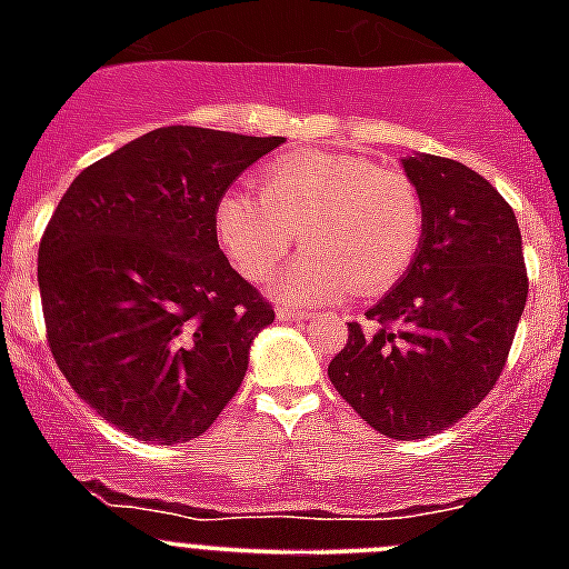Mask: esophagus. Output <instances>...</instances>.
I'll list each match as a JSON object with an SVG mask.
<instances>
[{"mask_svg": "<svg viewBox=\"0 0 569 569\" xmlns=\"http://www.w3.org/2000/svg\"><path fill=\"white\" fill-rule=\"evenodd\" d=\"M276 319L288 321V325H305V321L310 319V313H305V310H299V308H288V305H281V308H276Z\"/></svg>", "mask_w": 569, "mask_h": 569, "instance_id": "34e87169", "label": "esophagus"}]
</instances>
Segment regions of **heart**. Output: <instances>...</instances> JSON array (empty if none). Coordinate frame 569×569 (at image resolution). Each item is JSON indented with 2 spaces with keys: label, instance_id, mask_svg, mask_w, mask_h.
<instances>
[{
  "label": "heart",
  "instance_id": "heart-1",
  "mask_svg": "<svg viewBox=\"0 0 569 569\" xmlns=\"http://www.w3.org/2000/svg\"><path fill=\"white\" fill-rule=\"evenodd\" d=\"M421 233L416 184L361 156H281L259 170V193L228 190L216 204L219 244L248 279H268L296 236L308 244L276 281L301 305L379 293L410 268Z\"/></svg>",
  "mask_w": 569,
  "mask_h": 569
}]
</instances>
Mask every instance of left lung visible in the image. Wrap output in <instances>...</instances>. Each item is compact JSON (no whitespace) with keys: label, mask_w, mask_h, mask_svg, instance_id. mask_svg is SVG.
<instances>
[{"label":"left lung","mask_w":569,"mask_h":569,"mask_svg":"<svg viewBox=\"0 0 569 569\" xmlns=\"http://www.w3.org/2000/svg\"><path fill=\"white\" fill-rule=\"evenodd\" d=\"M425 204L407 273L367 319L350 321L328 367L341 399L387 439H427L465 419L505 370L527 301L521 230L510 204L467 164L401 159Z\"/></svg>","instance_id":"obj_1"}]
</instances>
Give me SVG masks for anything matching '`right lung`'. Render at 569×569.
Segmentation results:
<instances>
[{
	"label": "right lung",
	"instance_id": "obj_1",
	"mask_svg": "<svg viewBox=\"0 0 569 569\" xmlns=\"http://www.w3.org/2000/svg\"><path fill=\"white\" fill-rule=\"evenodd\" d=\"M281 136L159 128L84 168L39 244L50 353L139 441L202 436L276 319L216 239V204Z\"/></svg>",
	"mask_w": 569,
	"mask_h": 569
}]
</instances>
